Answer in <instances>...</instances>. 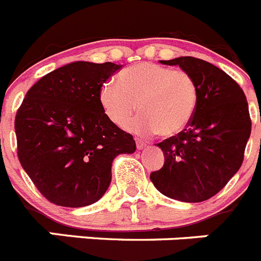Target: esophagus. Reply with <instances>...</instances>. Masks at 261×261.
Returning a JSON list of instances; mask_svg holds the SVG:
<instances>
[{"instance_id": "obj_1", "label": "esophagus", "mask_w": 261, "mask_h": 261, "mask_svg": "<svg viewBox=\"0 0 261 261\" xmlns=\"http://www.w3.org/2000/svg\"><path fill=\"white\" fill-rule=\"evenodd\" d=\"M145 145H146V142L140 140V138H136V146H137V149H144Z\"/></svg>"}]
</instances>
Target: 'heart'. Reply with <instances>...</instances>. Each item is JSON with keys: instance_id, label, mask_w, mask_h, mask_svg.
Returning a JSON list of instances; mask_svg holds the SVG:
<instances>
[{"instance_id": "heart-1", "label": "heart", "mask_w": 261, "mask_h": 261, "mask_svg": "<svg viewBox=\"0 0 261 261\" xmlns=\"http://www.w3.org/2000/svg\"><path fill=\"white\" fill-rule=\"evenodd\" d=\"M99 102L117 126H124L138 111L141 115L128 128L142 135L172 137L190 125L199 103V86L184 70L154 62L136 64L119 75V84L107 81Z\"/></svg>"}]
</instances>
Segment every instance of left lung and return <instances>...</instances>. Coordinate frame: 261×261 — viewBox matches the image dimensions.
<instances>
[{
  "mask_svg": "<svg viewBox=\"0 0 261 261\" xmlns=\"http://www.w3.org/2000/svg\"><path fill=\"white\" fill-rule=\"evenodd\" d=\"M179 65L199 86L190 125L158 146L165 165L150 174L161 193L184 202H201L220 192L243 163L251 117L243 90L213 64L196 57L161 61Z\"/></svg>",
  "mask_w": 261,
  "mask_h": 261,
  "instance_id": "1",
  "label": "left lung"
}]
</instances>
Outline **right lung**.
Here are the masks:
<instances>
[{"label":"right lung","instance_id":"right-lung-1","mask_svg":"<svg viewBox=\"0 0 261 261\" xmlns=\"http://www.w3.org/2000/svg\"><path fill=\"white\" fill-rule=\"evenodd\" d=\"M114 62L75 61L36 82L15 116L18 158L48 201L81 208L98 201L111 183L112 161L136 142L99 102Z\"/></svg>","mask_w":261,"mask_h":261}]
</instances>
